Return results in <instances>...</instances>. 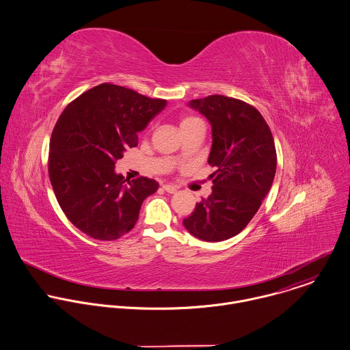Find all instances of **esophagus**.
Here are the masks:
<instances>
[{
    "label": "esophagus",
    "instance_id": "obj_1",
    "mask_svg": "<svg viewBox=\"0 0 350 350\" xmlns=\"http://www.w3.org/2000/svg\"><path fill=\"white\" fill-rule=\"evenodd\" d=\"M162 188H163V191H166L167 193H174V192H177V188H176L174 185H170V184H165V185H162Z\"/></svg>",
    "mask_w": 350,
    "mask_h": 350
}]
</instances>
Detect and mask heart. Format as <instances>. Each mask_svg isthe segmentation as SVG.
Wrapping results in <instances>:
<instances>
[{
  "instance_id": "1",
  "label": "heart",
  "mask_w": 350,
  "mask_h": 350,
  "mask_svg": "<svg viewBox=\"0 0 350 350\" xmlns=\"http://www.w3.org/2000/svg\"><path fill=\"white\" fill-rule=\"evenodd\" d=\"M196 121H200V120L198 117H193V116H184L180 120V128L183 129V128H185V126H188V125H191V124H193Z\"/></svg>"
}]
</instances>
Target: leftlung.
<instances>
[{
	"instance_id": "obj_1",
	"label": "left lung",
	"mask_w": 350,
	"mask_h": 350,
	"mask_svg": "<svg viewBox=\"0 0 350 350\" xmlns=\"http://www.w3.org/2000/svg\"><path fill=\"white\" fill-rule=\"evenodd\" d=\"M211 124L213 147L208 163L214 187L183 221L203 241H224L239 234L258 213L277 169V151L270 126L252 105L225 96L192 99Z\"/></svg>"
}]
</instances>
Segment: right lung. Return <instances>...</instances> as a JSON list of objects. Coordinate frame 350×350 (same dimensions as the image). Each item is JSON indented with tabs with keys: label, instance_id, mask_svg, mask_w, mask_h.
Instances as JSON below:
<instances>
[{
	"label": "right lung",
	"instance_id": "right-lung-1",
	"mask_svg": "<svg viewBox=\"0 0 350 350\" xmlns=\"http://www.w3.org/2000/svg\"><path fill=\"white\" fill-rule=\"evenodd\" d=\"M166 106L131 88L102 83L73 99L50 139L49 177L66 218L87 236L113 241L137 222L143 200L159 184L114 172L126 148Z\"/></svg>",
	"mask_w": 350,
	"mask_h": 350
}]
</instances>
